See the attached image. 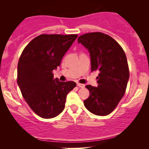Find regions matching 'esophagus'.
I'll list each match as a JSON object with an SVG mask.
<instances>
[{"instance_id":"34e87169","label":"esophagus","mask_w":149,"mask_h":149,"mask_svg":"<svg viewBox=\"0 0 149 149\" xmlns=\"http://www.w3.org/2000/svg\"><path fill=\"white\" fill-rule=\"evenodd\" d=\"M77 86H78L79 87H81V88H83V87H85V85L84 84H81V83H77Z\"/></svg>"}]
</instances>
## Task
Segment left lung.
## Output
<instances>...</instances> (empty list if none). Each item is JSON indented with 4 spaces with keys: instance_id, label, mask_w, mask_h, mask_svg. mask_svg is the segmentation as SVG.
Masks as SVG:
<instances>
[{
    "instance_id": "8db88e82",
    "label": "left lung",
    "mask_w": 149,
    "mask_h": 149,
    "mask_svg": "<svg viewBox=\"0 0 149 149\" xmlns=\"http://www.w3.org/2000/svg\"><path fill=\"white\" fill-rule=\"evenodd\" d=\"M78 42L88 49L91 71L99 70L97 87L86 85L89 96L84 100L86 109L95 115L113 112L125 93L130 70L123 48L108 34L95 32L83 34Z\"/></svg>"
}]
</instances>
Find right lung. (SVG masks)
<instances>
[{"mask_svg": "<svg viewBox=\"0 0 149 149\" xmlns=\"http://www.w3.org/2000/svg\"><path fill=\"white\" fill-rule=\"evenodd\" d=\"M77 34H40L22 52L17 64V84L22 96L34 113L51 119L62 113L66 95L77 86L74 81L54 79L53 70L60 65Z\"/></svg>", "mask_w": 149, "mask_h": 149, "instance_id": "right-lung-1", "label": "right lung"}]
</instances>
